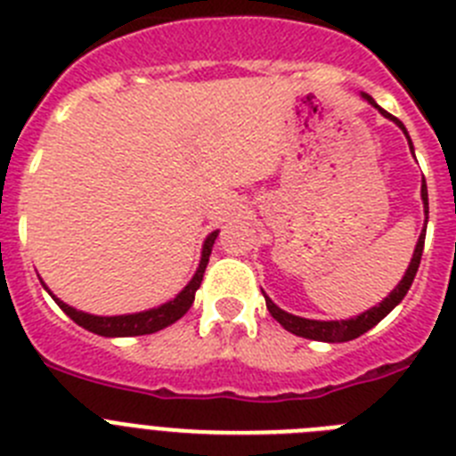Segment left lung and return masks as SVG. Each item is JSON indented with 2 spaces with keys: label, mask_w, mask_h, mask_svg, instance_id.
I'll return each instance as SVG.
<instances>
[{
  "label": "left lung",
  "mask_w": 456,
  "mask_h": 456,
  "mask_svg": "<svg viewBox=\"0 0 456 456\" xmlns=\"http://www.w3.org/2000/svg\"><path fill=\"white\" fill-rule=\"evenodd\" d=\"M363 98L368 100L372 107H377L381 114L386 116V118L395 120V123L400 125L402 130H404L406 134V127L402 125V120H397L395 116H390L388 111H384V109L379 107L377 102H374L372 98H370L368 93H363ZM406 139H409V134H406ZM411 143V139H409ZM411 151H413V146H411ZM422 200H425V212H429V205H427V184H425V178H422ZM422 248H425V231L420 232V240H418L416 244V251H413V257H411V265L409 269H406L404 278L400 281V285L393 289V292L386 297L384 301L379 305H374V308H370L368 313H363V315L358 317H352V320H342V322H317V320H305V317H297V315H289V313H285V310L278 308L276 304H273L269 297H265V301H267V310L272 313V317L276 322H281V326L283 329H288L289 333H294V336H301V338H310V340H322V342H347V340H354V338L363 336V333H368L372 326H377L379 322L384 320L386 315H388L390 310L395 308V305L400 304L402 299L406 297V292H409L411 283H413V278H416V272L418 267H420V257H422Z\"/></svg>",
  "instance_id": "left-lung-1"
}]
</instances>
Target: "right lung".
I'll list each match as a JSON object with an SVG mask.
<instances>
[{
	"label": "right lung",
	"mask_w": 456,
	"mask_h": 456,
	"mask_svg": "<svg viewBox=\"0 0 456 456\" xmlns=\"http://www.w3.org/2000/svg\"><path fill=\"white\" fill-rule=\"evenodd\" d=\"M216 240V232L205 240L203 244V257H200V265L196 269V276L189 281L187 288L175 297L173 301L168 304L159 305V308H152L146 310V313H136V315H116V317H98V315H88V313H82V310H75L70 308L68 304L59 301L54 297V301L59 304V308L70 317L75 324L84 326L86 331L91 333H98V336L104 338H125V336H148V333H155L164 326L173 324V322H178L180 317L191 308L193 304V294L196 289L200 288V281H203V273L205 267H208V260H209V253H212V244Z\"/></svg>",
	"instance_id": "add662e5"
}]
</instances>
